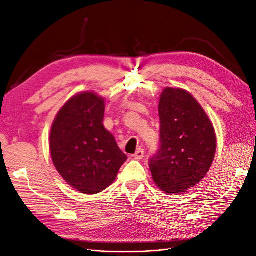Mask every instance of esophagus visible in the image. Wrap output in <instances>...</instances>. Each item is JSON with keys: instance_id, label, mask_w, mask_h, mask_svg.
<instances>
[{"instance_id": "esophagus-1", "label": "esophagus", "mask_w": 256, "mask_h": 256, "mask_svg": "<svg viewBox=\"0 0 256 256\" xmlns=\"http://www.w3.org/2000/svg\"><path fill=\"white\" fill-rule=\"evenodd\" d=\"M132 156L136 158V160H141V158H144V151L142 149H138Z\"/></svg>"}]
</instances>
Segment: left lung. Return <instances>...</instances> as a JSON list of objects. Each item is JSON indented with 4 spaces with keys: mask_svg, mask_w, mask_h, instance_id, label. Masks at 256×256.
I'll return each instance as SVG.
<instances>
[{
    "mask_svg": "<svg viewBox=\"0 0 256 256\" xmlns=\"http://www.w3.org/2000/svg\"><path fill=\"white\" fill-rule=\"evenodd\" d=\"M160 150L150 158L154 184L166 194H180L205 178L217 149L206 112L183 88H166L158 103Z\"/></svg>",
    "mask_w": 256,
    "mask_h": 256,
    "instance_id": "obj_1",
    "label": "left lung"
}]
</instances>
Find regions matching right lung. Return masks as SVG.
Returning a JSON list of instances; mask_svg holds the SVG:
<instances>
[{
	"label": "right lung",
	"mask_w": 256,
	"mask_h": 256,
	"mask_svg": "<svg viewBox=\"0 0 256 256\" xmlns=\"http://www.w3.org/2000/svg\"><path fill=\"white\" fill-rule=\"evenodd\" d=\"M105 100L94 92H81L56 114L50 130L54 166L68 184L93 195L115 180L127 156L105 129Z\"/></svg>",
	"instance_id": "1"
}]
</instances>
